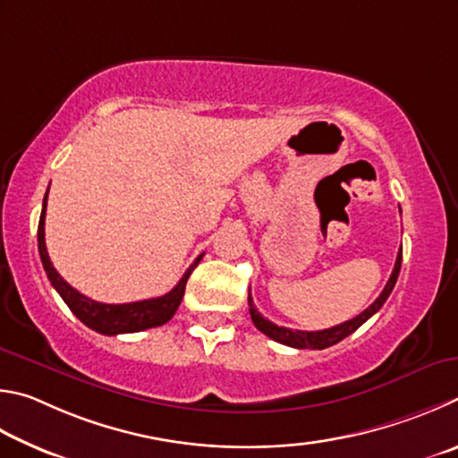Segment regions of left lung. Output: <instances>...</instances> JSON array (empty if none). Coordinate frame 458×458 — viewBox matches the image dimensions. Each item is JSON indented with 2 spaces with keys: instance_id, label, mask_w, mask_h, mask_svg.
Returning a JSON list of instances; mask_svg holds the SVG:
<instances>
[{
  "instance_id": "obj_1",
  "label": "left lung",
  "mask_w": 458,
  "mask_h": 458,
  "mask_svg": "<svg viewBox=\"0 0 458 458\" xmlns=\"http://www.w3.org/2000/svg\"><path fill=\"white\" fill-rule=\"evenodd\" d=\"M400 266H403V250L398 251L396 255V263H394V269H392V276L388 279L386 287H384L382 293L376 298V301L372 303V306H368L362 314L348 319V322L344 324H338L334 327H327V330H319V332H303V330H290V327H284V326H276L274 322H269V319L263 318L258 308H255V303L251 300V290H250V298H247V301H250V314H251V319L255 327H258L259 332H263L267 335V338L276 340L279 344H285V346H292V348H298V350H324V348H330L334 346V344L342 342L344 338H348V335L352 332H356L360 326H362L364 322H368L376 311H378L384 301L388 300V295L392 293V290H394L396 285V279H398V274H400Z\"/></svg>"
}]
</instances>
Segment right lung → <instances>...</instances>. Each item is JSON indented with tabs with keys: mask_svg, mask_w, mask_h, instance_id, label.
I'll list each match as a JSON object with an SVG mask.
<instances>
[{
	"mask_svg": "<svg viewBox=\"0 0 458 458\" xmlns=\"http://www.w3.org/2000/svg\"><path fill=\"white\" fill-rule=\"evenodd\" d=\"M46 200H47V192L44 197L42 215H39V225H38V251H39V258H42L46 276L54 285V290L60 293V298L66 301V306L72 310V314H74L80 322L104 335H116V334L142 332V330H148V327L163 326L174 316V311L179 310L182 301L187 279L192 274V269L199 266V261L203 259V253H200L195 259V263L184 271L181 282L176 284L168 293L160 295V298L132 301V303L94 301L80 292H76L68 282H64V277L52 266L50 255H47V250H46V239H44Z\"/></svg>",
	"mask_w": 458,
	"mask_h": 458,
	"instance_id": "right-lung-1",
	"label": "right lung"
}]
</instances>
